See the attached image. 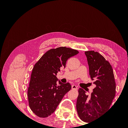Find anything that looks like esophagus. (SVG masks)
Wrapping results in <instances>:
<instances>
[{
  "label": "esophagus",
  "instance_id": "obj_1",
  "mask_svg": "<svg viewBox=\"0 0 128 128\" xmlns=\"http://www.w3.org/2000/svg\"><path fill=\"white\" fill-rule=\"evenodd\" d=\"M72 89H75V90L77 89V87L76 85H72Z\"/></svg>",
  "mask_w": 128,
  "mask_h": 128
}]
</instances>
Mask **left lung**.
<instances>
[{
  "mask_svg": "<svg viewBox=\"0 0 128 128\" xmlns=\"http://www.w3.org/2000/svg\"><path fill=\"white\" fill-rule=\"evenodd\" d=\"M89 74L96 87L90 96L83 88L78 89L76 109L78 116L88 123L99 118L110 109L116 93V83L110 63L97 52H85Z\"/></svg>",
  "mask_w": 128,
  "mask_h": 128,
  "instance_id": "obj_1",
  "label": "left lung"
}]
</instances>
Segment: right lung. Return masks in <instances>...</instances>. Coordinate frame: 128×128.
I'll list each match as a JSON object with an SVG mask.
<instances>
[{
	"mask_svg": "<svg viewBox=\"0 0 128 128\" xmlns=\"http://www.w3.org/2000/svg\"><path fill=\"white\" fill-rule=\"evenodd\" d=\"M78 53L76 50L66 47L51 49L46 52L34 64L31 75L28 98L30 109L38 116L51 115L70 90L69 83L56 82V76L60 69L66 67L67 60Z\"/></svg>",
	"mask_w": 128,
	"mask_h": 128,
	"instance_id": "1",
	"label": "right lung"
}]
</instances>
